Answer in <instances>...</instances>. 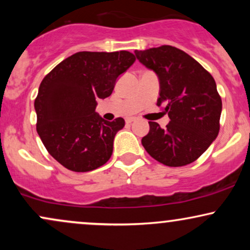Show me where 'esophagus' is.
Here are the masks:
<instances>
[{"label": "esophagus", "instance_id": "34e87169", "mask_svg": "<svg viewBox=\"0 0 250 250\" xmlns=\"http://www.w3.org/2000/svg\"><path fill=\"white\" fill-rule=\"evenodd\" d=\"M135 120H136V119H135V117H128V119L125 120V122H127V123H131V122H134Z\"/></svg>", "mask_w": 250, "mask_h": 250}]
</instances>
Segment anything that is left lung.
Here are the masks:
<instances>
[{"label": "left lung", "mask_w": 250, "mask_h": 250, "mask_svg": "<svg viewBox=\"0 0 250 250\" xmlns=\"http://www.w3.org/2000/svg\"><path fill=\"white\" fill-rule=\"evenodd\" d=\"M135 55L159 76L157 105H165L170 119L165 129L149 122L142 146L168 167L194 162L219 135L222 101L214 77L196 60L171 45L135 50Z\"/></svg>", "instance_id": "obj_1"}]
</instances>
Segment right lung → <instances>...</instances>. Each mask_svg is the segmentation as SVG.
Returning <instances> with one entry per match:
<instances>
[{"instance_id": "1", "label": "right lung", "mask_w": 250, "mask_h": 250, "mask_svg": "<svg viewBox=\"0 0 250 250\" xmlns=\"http://www.w3.org/2000/svg\"><path fill=\"white\" fill-rule=\"evenodd\" d=\"M134 54L80 51L56 65L42 80L35 99L36 130L51 156L69 170L84 173L101 167L113 154L116 133L125 120H103L97 100L113 93Z\"/></svg>"}]
</instances>
